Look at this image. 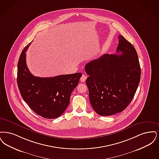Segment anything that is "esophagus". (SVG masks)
Wrapping results in <instances>:
<instances>
[{
	"label": "esophagus",
	"mask_w": 159,
	"mask_h": 159,
	"mask_svg": "<svg viewBox=\"0 0 159 159\" xmlns=\"http://www.w3.org/2000/svg\"><path fill=\"white\" fill-rule=\"evenodd\" d=\"M87 76H86V75H83L81 77V79H80V81H81V82H85V81H86V79H87Z\"/></svg>",
	"instance_id": "obj_1"
}]
</instances>
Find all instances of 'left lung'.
<instances>
[{
  "label": "left lung",
  "mask_w": 159,
  "mask_h": 159,
  "mask_svg": "<svg viewBox=\"0 0 159 159\" xmlns=\"http://www.w3.org/2000/svg\"><path fill=\"white\" fill-rule=\"evenodd\" d=\"M116 53L104 54L85 65L89 76L86 84L90 103L101 116L122 112L131 102L141 78V68L135 48L119 35Z\"/></svg>",
  "instance_id": "left-lung-1"
}]
</instances>
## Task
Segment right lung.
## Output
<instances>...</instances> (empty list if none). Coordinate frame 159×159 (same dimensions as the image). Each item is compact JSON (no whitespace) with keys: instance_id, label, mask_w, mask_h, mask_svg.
<instances>
[{"instance_id":"obj_1","label":"right lung","mask_w":159,"mask_h":159,"mask_svg":"<svg viewBox=\"0 0 159 159\" xmlns=\"http://www.w3.org/2000/svg\"><path fill=\"white\" fill-rule=\"evenodd\" d=\"M30 44L22 50L18 63L17 84L21 96L31 110L42 117H59L68 106L71 93L78 85L82 74L49 78L34 76L26 63L25 52Z\"/></svg>"}]
</instances>
